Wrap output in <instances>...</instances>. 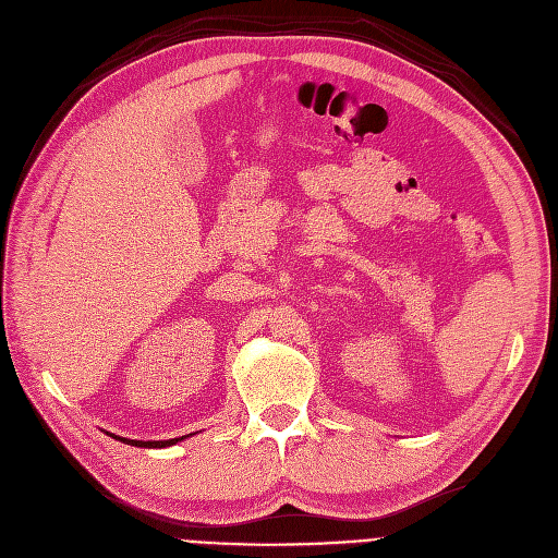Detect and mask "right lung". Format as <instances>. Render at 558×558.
Segmentation results:
<instances>
[{
  "label": "right lung",
  "mask_w": 558,
  "mask_h": 558,
  "mask_svg": "<svg viewBox=\"0 0 558 558\" xmlns=\"http://www.w3.org/2000/svg\"><path fill=\"white\" fill-rule=\"evenodd\" d=\"M114 437V435H112ZM114 439H119V441H123V444H131V446H149V448H165V446H172V444H177V441H181V439H168V441H137V439H123V437H114Z\"/></svg>",
  "instance_id": "obj_1"
}]
</instances>
